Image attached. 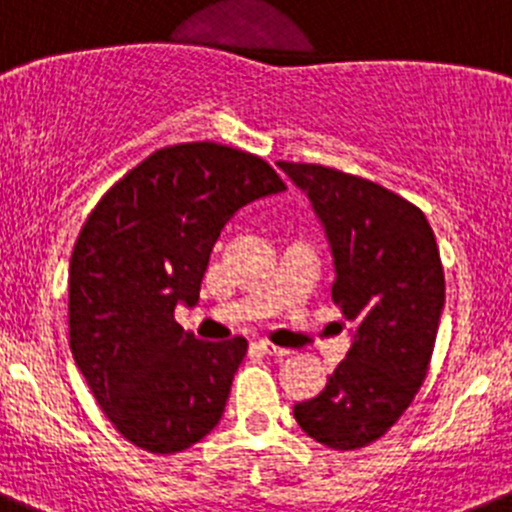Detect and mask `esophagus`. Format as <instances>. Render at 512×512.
<instances>
[{
	"label": "esophagus",
	"mask_w": 512,
	"mask_h": 512,
	"mask_svg": "<svg viewBox=\"0 0 512 512\" xmlns=\"http://www.w3.org/2000/svg\"><path fill=\"white\" fill-rule=\"evenodd\" d=\"M257 347H260L265 355L275 357V360H285V357H290V350H287V347H277V345H272V342H267V340L257 342Z\"/></svg>",
	"instance_id": "obj_1"
}]
</instances>
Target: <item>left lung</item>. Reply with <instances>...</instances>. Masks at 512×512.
<instances>
[{"label":"left lung","instance_id":"left-lung-1","mask_svg":"<svg viewBox=\"0 0 512 512\" xmlns=\"http://www.w3.org/2000/svg\"><path fill=\"white\" fill-rule=\"evenodd\" d=\"M277 167L325 230L332 300L352 322L345 360L292 415L327 448H365L398 423L428 375L445 305L438 242L418 207L375 182L322 165Z\"/></svg>","mask_w":512,"mask_h":512}]
</instances>
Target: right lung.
<instances>
[{
    "instance_id": "1",
    "label": "right lung",
    "mask_w": 512,
    "mask_h": 512,
    "mask_svg": "<svg viewBox=\"0 0 512 512\" xmlns=\"http://www.w3.org/2000/svg\"><path fill=\"white\" fill-rule=\"evenodd\" d=\"M282 190L260 157L187 142L127 172L84 222L69 260V347L109 423L137 448L180 453L220 423L247 340H197L175 307L197 305L235 212Z\"/></svg>"
}]
</instances>
